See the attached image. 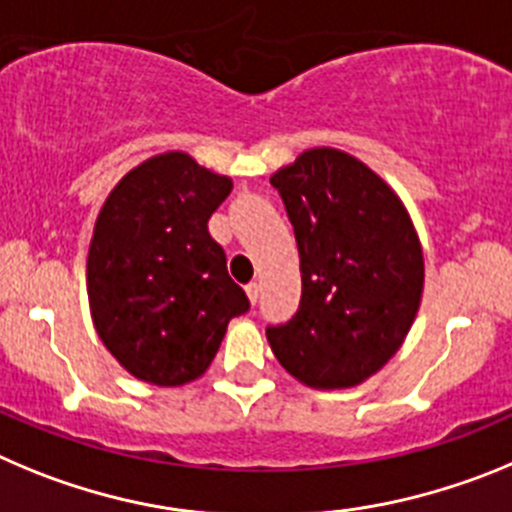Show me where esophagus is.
Masks as SVG:
<instances>
[{
  "mask_svg": "<svg viewBox=\"0 0 512 512\" xmlns=\"http://www.w3.org/2000/svg\"><path fill=\"white\" fill-rule=\"evenodd\" d=\"M245 290H247V298H250V303L255 306L257 298H260V283H250Z\"/></svg>",
  "mask_w": 512,
  "mask_h": 512,
  "instance_id": "34e87169",
  "label": "esophagus"
}]
</instances>
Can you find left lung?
<instances>
[{"instance_id": "8db88e82", "label": "left lung", "mask_w": 512, "mask_h": 512, "mask_svg": "<svg viewBox=\"0 0 512 512\" xmlns=\"http://www.w3.org/2000/svg\"><path fill=\"white\" fill-rule=\"evenodd\" d=\"M301 257V303L267 329L308 388H357L403 347L423 296V247L403 199L367 163L311 147L270 176Z\"/></svg>"}]
</instances>
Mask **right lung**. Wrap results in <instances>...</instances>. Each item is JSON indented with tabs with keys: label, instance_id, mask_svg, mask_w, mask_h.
I'll return each mask as SVG.
<instances>
[{
	"label": "right lung",
	"instance_id": "add662e5",
	"mask_svg": "<svg viewBox=\"0 0 512 512\" xmlns=\"http://www.w3.org/2000/svg\"><path fill=\"white\" fill-rule=\"evenodd\" d=\"M232 178L168 150L124 173L101 204L86 257L91 321L132 377L158 388L199 380L227 326L250 308L209 219Z\"/></svg>",
	"mask_w": 512,
	"mask_h": 512
}]
</instances>
